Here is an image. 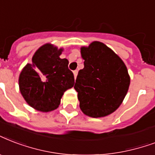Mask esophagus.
Segmentation results:
<instances>
[{
	"instance_id": "1",
	"label": "esophagus",
	"mask_w": 155,
	"mask_h": 155,
	"mask_svg": "<svg viewBox=\"0 0 155 155\" xmlns=\"http://www.w3.org/2000/svg\"><path fill=\"white\" fill-rule=\"evenodd\" d=\"M73 74H74V76H75V78H76V76H77L78 71H73Z\"/></svg>"
}]
</instances>
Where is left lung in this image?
Returning a JSON list of instances; mask_svg holds the SVG:
<instances>
[{"label":"left lung","mask_w":155,"mask_h":155,"mask_svg":"<svg viewBox=\"0 0 155 155\" xmlns=\"http://www.w3.org/2000/svg\"><path fill=\"white\" fill-rule=\"evenodd\" d=\"M80 53L84 67L80 70L74 88L80 110L93 118L109 115L124 101L130 76L122 59L99 41L83 46Z\"/></svg>","instance_id":"8db88e82"}]
</instances>
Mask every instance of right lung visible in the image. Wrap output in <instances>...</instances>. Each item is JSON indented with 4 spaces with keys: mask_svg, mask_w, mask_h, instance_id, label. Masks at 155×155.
Returning a JSON list of instances; mask_svg holds the SVG:
<instances>
[{
    "mask_svg": "<svg viewBox=\"0 0 155 155\" xmlns=\"http://www.w3.org/2000/svg\"><path fill=\"white\" fill-rule=\"evenodd\" d=\"M63 49L51 44L40 47L31 63L23 67L18 84L27 103L36 110L49 112L57 109L65 91L75 84L74 75L68 69V60L60 58Z\"/></svg>",
    "mask_w": 155,
    "mask_h": 155,
    "instance_id": "1",
    "label": "right lung"
}]
</instances>
